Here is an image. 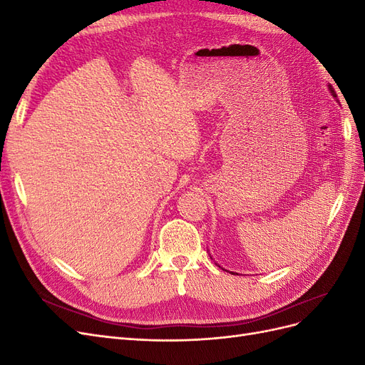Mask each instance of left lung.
I'll return each mask as SVG.
<instances>
[{
	"mask_svg": "<svg viewBox=\"0 0 365 365\" xmlns=\"http://www.w3.org/2000/svg\"><path fill=\"white\" fill-rule=\"evenodd\" d=\"M329 90H330V93H332V96H334V97H335V91H334V90H332V88H330V85H329Z\"/></svg>",
	"mask_w": 365,
	"mask_h": 365,
	"instance_id": "left-lung-1",
	"label": "left lung"
}]
</instances>
